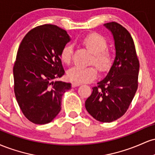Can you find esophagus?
Listing matches in <instances>:
<instances>
[{"label":"esophagus","instance_id":"34e87169","mask_svg":"<svg viewBox=\"0 0 155 155\" xmlns=\"http://www.w3.org/2000/svg\"><path fill=\"white\" fill-rule=\"evenodd\" d=\"M81 85V83L79 82H73L72 83V87H79Z\"/></svg>","mask_w":155,"mask_h":155}]
</instances>
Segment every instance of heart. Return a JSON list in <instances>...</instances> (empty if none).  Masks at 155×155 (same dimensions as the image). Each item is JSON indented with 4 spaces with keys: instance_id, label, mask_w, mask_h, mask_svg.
Instances as JSON below:
<instances>
[{
    "instance_id": "obj_1",
    "label": "heart",
    "mask_w": 155,
    "mask_h": 155,
    "mask_svg": "<svg viewBox=\"0 0 155 155\" xmlns=\"http://www.w3.org/2000/svg\"><path fill=\"white\" fill-rule=\"evenodd\" d=\"M81 43L93 54L92 63L96 65L101 71H106L111 67L113 56L107 48V41L102 35L97 33H90L84 37ZM74 47L71 44L65 46L60 53L61 60L65 64H69L71 60ZM97 71L94 66L75 65L68 71L69 79L79 83L90 82L96 77Z\"/></svg>"
}]
</instances>
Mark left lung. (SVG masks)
<instances>
[{"label": "left lung", "mask_w": 155, "mask_h": 155, "mask_svg": "<svg viewBox=\"0 0 155 155\" xmlns=\"http://www.w3.org/2000/svg\"><path fill=\"white\" fill-rule=\"evenodd\" d=\"M104 25L111 33L115 58L107 75L92 87L85 101L87 111L96 120L111 122L123 116L137 88L139 62L130 34L124 27L112 22Z\"/></svg>", "instance_id": "8db88e82"}]
</instances>
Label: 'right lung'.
I'll use <instances>...</instances> for the list:
<instances>
[{"instance_id":"add662e5","label":"right lung","mask_w":155,"mask_h":155,"mask_svg":"<svg viewBox=\"0 0 155 155\" xmlns=\"http://www.w3.org/2000/svg\"><path fill=\"white\" fill-rule=\"evenodd\" d=\"M70 41L65 30L44 25L28 32L19 45L13 69L15 93L23 114L33 123L54 120L63 94L71 88V83L57 80L65 74L60 53Z\"/></svg>"}]
</instances>
